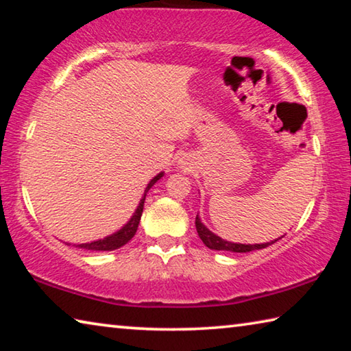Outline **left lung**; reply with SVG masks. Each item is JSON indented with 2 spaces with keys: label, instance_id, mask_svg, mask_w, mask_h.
Returning a JSON list of instances; mask_svg holds the SVG:
<instances>
[{
  "label": "left lung",
  "instance_id": "8db88e82",
  "mask_svg": "<svg viewBox=\"0 0 351 351\" xmlns=\"http://www.w3.org/2000/svg\"><path fill=\"white\" fill-rule=\"evenodd\" d=\"M195 226H197V232L199 235V239L203 240L204 245L209 247V249H215V251H229V252H251L255 251V249H263V247H268L271 245H274L277 240L280 239H276V240H271V241H266V243H255V245H243V243H232V241H228L221 239V237H218L217 234H213L212 230H209L204 226V223L201 221V218L197 215L195 218Z\"/></svg>",
  "mask_w": 351,
  "mask_h": 351
}]
</instances>
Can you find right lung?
I'll return each mask as SVG.
<instances>
[{"instance_id":"1","label":"right lung","mask_w":351,"mask_h":351,"mask_svg":"<svg viewBox=\"0 0 351 351\" xmlns=\"http://www.w3.org/2000/svg\"><path fill=\"white\" fill-rule=\"evenodd\" d=\"M162 176H164V171L158 173L156 176L153 178V180H150V182L147 184V187L144 190V195H142V198L139 201L138 207H136V210L132 215V218H130L128 221L117 230V232L105 237V239H100V240L91 241V243H82V245H73V246L79 247V249H88V251H97L99 252V251H114V249H119V247H122L123 245H127V243L134 237L136 230H138V226H139L141 217H142V210H144L147 192L154 186V184L161 180ZM66 245H71V243H66Z\"/></svg>"}]
</instances>
